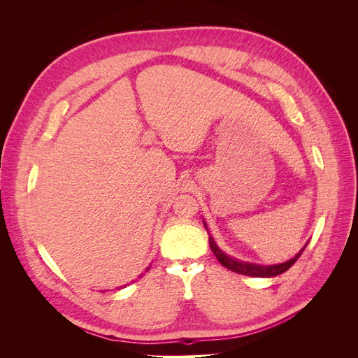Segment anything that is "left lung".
Wrapping results in <instances>:
<instances>
[{
	"label": "left lung",
	"instance_id": "8db88e82",
	"mask_svg": "<svg viewBox=\"0 0 358 358\" xmlns=\"http://www.w3.org/2000/svg\"><path fill=\"white\" fill-rule=\"evenodd\" d=\"M206 227V224H204ZM206 230H208V227H206ZM209 245H210V249L213 251L215 257L218 258V262L227 267L229 270H231V272H236V273H241V275H246V276H254V278H272V276H278L280 273L287 272V270L294 264L297 259L300 258L301 252L305 251V248L301 249V251L294 257L291 258L289 262H285L282 264H273V266H259V264H252V263H245V262H239V259L236 258H231L227 254H224L221 249L218 248V245L215 243L213 237L209 234Z\"/></svg>",
	"mask_w": 358,
	"mask_h": 358
}]
</instances>
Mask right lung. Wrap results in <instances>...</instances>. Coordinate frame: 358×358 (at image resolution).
<instances>
[{
	"mask_svg": "<svg viewBox=\"0 0 358 358\" xmlns=\"http://www.w3.org/2000/svg\"><path fill=\"white\" fill-rule=\"evenodd\" d=\"M148 270H149V268H148Z\"/></svg>",
	"mask_w": 358,
	"mask_h": 358,
	"instance_id": "right-lung-1",
	"label": "right lung"
}]
</instances>
